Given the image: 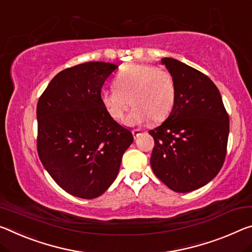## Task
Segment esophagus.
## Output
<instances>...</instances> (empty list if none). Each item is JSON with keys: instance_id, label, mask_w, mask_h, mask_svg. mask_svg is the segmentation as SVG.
Segmentation results:
<instances>
[{"instance_id": "obj_1", "label": "esophagus", "mask_w": 252, "mask_h": 252, "mask_svg": "<svg viewBox=\"0 0 252 252\" xmlns=\"http://www.w3.org/2000/svg\"><path fill=\"white\" fill-rule=\"evenodd\" d=\"M141 133H142L141 130H133V131H132V134H133L134 138H138L139 135H140Z\"/></svg>"}]
</instances>
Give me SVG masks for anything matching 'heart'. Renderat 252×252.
<instances>
[{
	"mask_svg": "<svg viewBox=\"0 0 252 252\" xmlns=\"http://www.w3.org/2000/svg\"><path fill=\"white\" fill-rule=\"evenodd\" d=\"M112 89H103L99 99L112 119L122 121L130 105H134L127 123L142 125L150 119L161 121L168 117L176 98V84L167 70L148 63L123 66Z\"/></svg>",
	"mask_w": 252,
	"mask_h": 252,
	"instance_id": "1",
	"label": "heart"
}]
</instances>
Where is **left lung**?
Listing matches in <instances>:
<instances>
[{"label":"left lung","mask_w":252,"mask_h":252,"mask_svg":"<svg viewBox=\"0 0 252 252\" xmlns=\"http://www.w3.org/2000/svg\"><path fill=\"white\" fill-rule=\"evenodd\" d=\"M176 84L169 117L149 133L155 147L154 173L177 193H189L212 181L221 170L229 138V115L221 94L201 71L174 58H162Z\"/></svg>","instance_id":"left-lung-1"}]
</instances>
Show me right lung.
Listing matches in <instances>:
<instances>
[{
    "mask_svg": "<svg viewBox=\"0 0 252 252\" xmlns=\"http://www.w3.org/2000/svg\"><path fill=\"white\" fill-rule=\"evenodd\" d=\"M118 68L90 62L51 79L37 104V150L43 167L76 197H98L117 178L122 156L133 142L103 107L99 93Z\"/></svg>",
    "mask_w": 252,
    "mask_h": 252,
    "instance_id": "add662e5",
    "label": "right lung"
}]
</instances>
